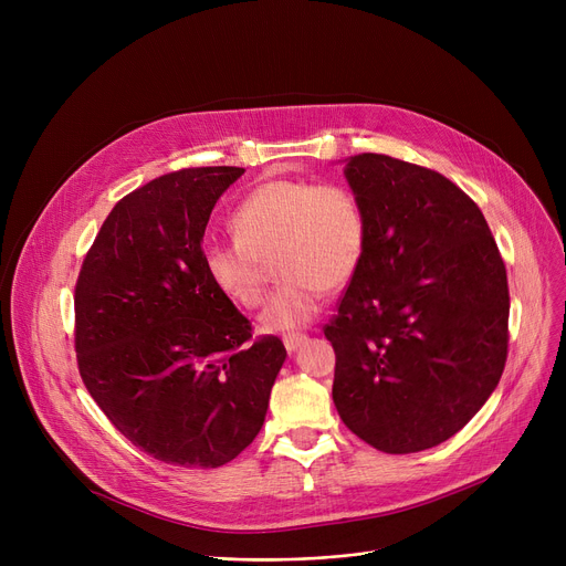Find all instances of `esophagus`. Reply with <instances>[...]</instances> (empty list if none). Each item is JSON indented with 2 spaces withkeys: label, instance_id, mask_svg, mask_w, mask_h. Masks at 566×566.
Here are the masks:
<instances>
[{
  "label": "esophagus",
  "instance_id": "34e87169",
  "mask_svg": "<svg viewBox=\"0 0 566 566\" xmlns=\"http://www.w3.org/2000/svg\"><path fill=\"white\" fill-rule=\"evenodd\" d=\"M307 335H303V333H295V335H286L284 337V346H286V350L289 353H295V350H298L303 344H307Z\"/></svg>",
  "mask_w": 566,
  "mask_h": 566
}]
</instances>
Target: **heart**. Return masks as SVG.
<instances>
[{"label":"heart","mask_w":566,"mask_h":566,"mask_svg":"<svg viewBox=\"0 0 566 566\" xmlns=\"http://www.w3.org/2000/svg\"><path fill=\"white\" fill-rule=\"evenodd\" d=\"M231 227L235 238L203 245V271L224 298L252 310L265 295V261L275 259L282 284L259 318L268 333L314 321L325 291H339L358 275L367 250L363 206L337 184L263 181L233 208Z\"/></svg>","instance_id":"1"}]
</instances>
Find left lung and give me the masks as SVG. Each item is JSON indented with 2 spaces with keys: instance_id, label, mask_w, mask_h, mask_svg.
I'll return each mask as SVG.
<instances>
[{
  "instance_id": "obj_1",
  "label": "left lung",
  "mask_w": 566,
  "mask_h": 566,
  "mask_svg": "<svg viewBox=\"0 0 566 566\" xmlns=\"http://www.w3.org/2000/svg\"><path fill=\"white\" fill-rule=\"evenodd\" d=\"M367 250L323 333L342 422L385 454L422 452L478 412L507 360L510 286L491 229L442 174L380 154L346 163Z\"/></svg>"
}]
</instances>
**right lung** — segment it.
I'll return each instance as SVG.
<instances>
[{
  "mask_svg": "<svg viewBox=\"0 0 566 566\" xmlns=\"http://www.w3.org/2000/svg\"><path fill=\"white\" fill-rule=\"evenodd\" d=\"M243 167H190L118 201L75 284V353L88 395L135 448L184 468H220L263 427L286 360L277 337L208 280L201 241Z\"/></svg>",
  "mask_w": 566,
  "mask_h": 566,
  "instance_id": "right-lung-1",
  "label": "right lung"
}]
</instances>
